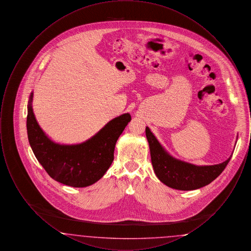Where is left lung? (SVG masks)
<instances>
[{
  "label": "left lung",
  "instance_id": "left-lung-1",
  "mask_svg": "<svg viewBox=\"0 0 251 251\" xmlns=\"http://www.w3.org/2000/svg\"><path fill=\"white\" fill-rule=\"evenodd\" d=\"M146 136L157 178L173 189L196 190L211 183L222 173L231 158L214 166H196L170 155L149 127H146Z\"/></svg>",
  "mask_w": 251,
  "mask_h": 251
}]
</instances>
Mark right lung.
I'll use <instances>...</instances> for the list:
<instances>
[{
  "instance_id": "1",
  "label": "right lung",
  "mask_w": 251,
  "mask_h": 251,
  "mask_svg": "<svg viewBox=\"0 0 251 251\" xmlns=\"http://www.w3.org/2000/svg\"><path fill=\"white\" fill-rule=\"evenodd\" d=\"M32 92L27 105V134L32 151L49 175L72 187H86L103 177L114 160L116 143L131 121L129 113L110 120L83 143H55L38 125L33 111Z\"/></svg>"
}]
</instances>
